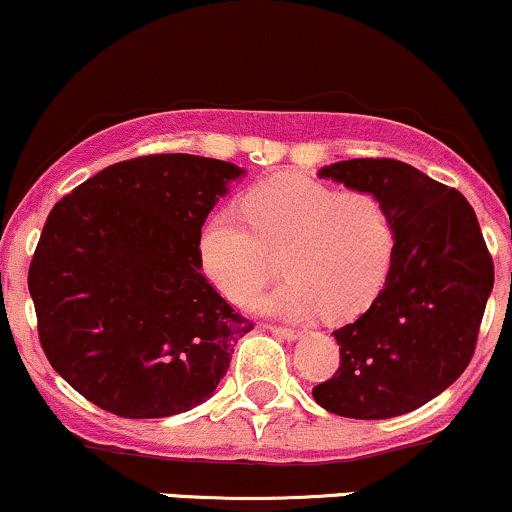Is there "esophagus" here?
<instances>
[{"label": "esophagus", "mask_w": 512, "mask_h": 512, "mask_svg": "<svg viewBox=\"0 0 512 512\" xmlns=\"http://www.w3.org/2000/svg\"><path fill=\"white\" fill-rule=\"evenodd\" d=\"M269 332L272 334H276V337H281V339H289V342H296L298 337H301V330H291V327H267Z\"/></svg>", "instance_id": "esophagus-1"}]
</instances>
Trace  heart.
Listing matches in <instances>:
<instances>
[{
    "label": "heart",
    "mask_w": 512,
    "mask_h": 512,
    "mask_svg": "<svg viewBox=\"0 0 512 512\" xmlns=\"http://www.w3.org/2000/svg\"><path fill=\"white\" fill-rule=\"evenodd\" d=\"M243 214L216 211L199 236V264L223 298L248 305L281 257L286 279L255 303L262 315L349 320L383 291L395 260L390 209L370 192L281 175L252 187Z\"/></svg>",
    "instance_id": "heart-1"
}]
</instances>
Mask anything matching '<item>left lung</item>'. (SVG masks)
Listing matches in <instances>:
<instances>
[{"mask_svg":"<svg viewBox=\"0 0 512 512\" xmlns=\"http://www.w3.org/2000/svg\"><path fill=\"white\" fill-rule=\"evenodd\" d=\"M317 175L383 199L395 260L366 313L332 332L342 363L313 397L346 419L402 416L448 390L472 361L493 289L477 214L457 190L392 158H351Z\"/></svg>","mask_w":512,"mask_h":512,"instance_id":"8db88e82","label":"left lung"}]
</instances>
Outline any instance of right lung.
<instances>
[{
    "label": "right lung",
    "instance_id": "obj_1",
    "mask_svg": "<svg viewBox=\"0 0 512 512\" xmlns=\"http://www.w3.org/2000/svg\"><path fill=\"white\" fill-rule=\"evenodd\" d=\"M240 178L219 158L142 156L52 207L28 291L50 366L88 402L163 419L214 395L252 322L204 279L199 236Z\"/></svg>",
    "mask_w": 512,
    "mask_h": 512
}]
</instances>
